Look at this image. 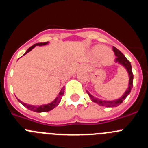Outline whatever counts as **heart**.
Returning a JSON list of instances; mask_svg holds the SVG:
<instances>
[{
	"label": "heart",
	"mask_w": 148,
	"mask_h": 148,
	"mask_svg": "<svg viewBox=\"0 0 148 148\" xmlns=\"http://www.w3.org/2000/svg\"><path fill=\"white\" fill-rule=\"evenodd\" d=\"M92 53L98 57L104 56V61L105 63H110L113 59V55L110 52H108V49L103 46H96L93 48Z\"/></svg>",
	"instance_id": "heart-1"
}]
</instances>
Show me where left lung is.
Wrapping results in <instances>:
<instances>
[{
	"label": "left lung",
	"instance_id": "left-lung-1",
	"mask_svg": "<svg viewBox=\"0 0 148 148\" xmlns=\"http://www.w3.org/2000/svg\"><path fill=\"white\" fill-rule=\"evenodd\" d=\"M113 52H114L115 53V56H116V60H115V61H116V63L119 64H121V66H124L128 73V75H129V84H128L127 90L125 91L124 95H123L121 98L113 101L101 100V99H98V98L94 97L93 95H91L88 91H87V94H88L89 96H90V99H91V100H92L93 102L99 104L100 106H104V107H108V108L117 107V106H119V104H121V103L123 102V101L126 99L127 96L130 93V92H131V89L132 87H133V72H132V66H131V64H130V62L127 59L126 57H125V56L122 54V53H121V51L119 50L117 48L113 47Z\"/></svg>",
	"mask_w": 148,
	"mask_h": 148
}]
</instances>
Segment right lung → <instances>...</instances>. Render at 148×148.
Segmentation results:
<instances>
[{
    "mask_svg": "<svg viewBox=\"0 0 148 148\" xmlns=\"http://www.w3.org/2000/svg\"><path fill=\"white\" fill-rule=\"evenodd\" d=\"M48 43L49 42L38 43V44H34L33 46L30 47L29 48L27 51H26V53L23 54V56L27 54V53H28L29 52H30V51L32 50L33 48H35L36 46L47 45V44H48ZM64 89L62 88L61 90H60V92H59V93H58V96H57V97L55 99V100L53 101H52L51 103H49V104H42V105H31V104H27L26 103L22 102L21 101L19 100L18 99V100L19 102L21 103V104H23V105L24 106L25 108H27V109L29 110L34 111V112H36V113H42V112H48V111H50L51 110H53V108H56V106H58V104L60 103V101H61V96L64 95Z\"/></svg>",
    "mask_w": 148,
    "mask_h": 148,
    "instance_id": "right-lung-1",
    "label": "right lung"
}]
</instances>
